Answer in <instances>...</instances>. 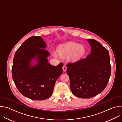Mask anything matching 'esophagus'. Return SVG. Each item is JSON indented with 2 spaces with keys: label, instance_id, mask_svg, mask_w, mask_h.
Returning <instances> with one entry per match:
<instances>
[{
  "label": "esophagus",
  "instance_id": "34e87169",
  "mask_svg": "<svg viewBox=\"0 0 122 122\" xmlns=\"http://www.w3.org/2000/svg\"><path fill=\"white\" fill-rule=\"evenodd\" d=\"M62 68H63V69L64 71H66V66H63Z\"/></svg>",
  "mask_w": 122,
  "mask_h": 122
}]
</instances>
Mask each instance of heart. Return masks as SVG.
I'll return each instance as SVG.
<instances>
[{"instance_id": "obj_1", "label": "heart", "mask_w": 122, "mask_h": 122, "mask_svg": "<svg viewBox=\"0 0 122 122\" xmlns=\"http://www.w3.org/2000/svg\"><path fill=\"white\" fill-rule=\"evenodd\" d=\"M57 51L58 54L62 56H66L71 54L68 57L69 60L75 62L79 60L84 55L85 48L83 45L74 42H69L59 46ZM53 55L55 57L58 56L55 51L53 52Z\"/></svg>"}]
</instances>
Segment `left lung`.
<instances>
[{
    "label": "left lung",
    "mask_w": 122,
    "mask_h": 122,
    "mask_svg": "<svg viewBox=\"0 0 122 122\" xmlns=\"http://www.w3.org/2000/svg\"><path fill=\"white\" fill-rule=\"evenodd\" d=\"M87 41L91 46L90 54L85 58L66 65L72 93L82 98L92 97L102 92L111 73L108 50L95 40Z\"/></svg>",
    "instance_id": "8db88e82"
}]
</instances>
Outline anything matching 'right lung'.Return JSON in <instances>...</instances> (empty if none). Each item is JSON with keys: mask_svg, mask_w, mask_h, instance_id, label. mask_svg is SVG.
Instances as JSON below:
<instances>
[{"mask_svg": "<svg viewBox=\"0 0 122 122\" xmlns=\"http://www.w3.org/2000/svg\"><path fill=\"white\" fill-rule=\"evenodd\" d=\"M41 36H32L25 41L15 53L12 68L13 81L19 91L33 100H43L50 97L58 78L62 74L63 63L52 66L48 63L49 52ZM37 64L31 65L32 60Z\"/></svg>", "mask_w": 122, "mask_h": 122, "instance_id": "obj_1", "label": "right lung"}]
</instances>
